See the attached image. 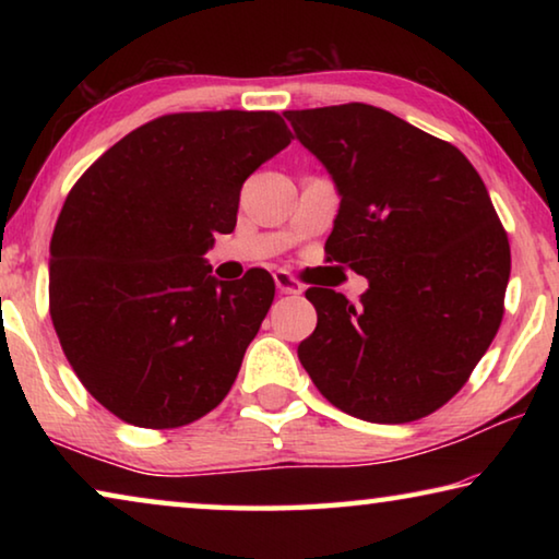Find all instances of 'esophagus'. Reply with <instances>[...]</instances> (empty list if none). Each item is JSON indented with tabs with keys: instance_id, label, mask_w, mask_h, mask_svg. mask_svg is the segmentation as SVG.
Listing matches in <instances>:
<instances>
[{
	"instance_id": "esophagus-1",
	"label": "esophagus",
	"mask_w": 559,
	"mask_h": 559,
	"mask_svg": "<svg viewBox=\"0 0 559 559\" xmlns=\"http://www.w3.org/2000/svg\"><path fill=\"white\" fill-rule=\"evenodd\" d=\"M273 281H276V288L281 296H298V293L302 290L300 283L290 276V273L286 271H276L273 273Z\"/></svg>"
}]
</instances>
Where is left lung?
<instances>
[{"instance_id":"left-lung-1","label":"left lung","mask_w":559,"mask_h":559,"mask_svg":"<svg viewBox=\"0 0 559 559\" xmlns=\"http://www.w3.org/2000/svg\"><path fill=\"white\" fill-rule=\"evenodd\" d=\"M333 177L340 210L325 251L370 288H308L318 310L298 359L330 404L406 424L437 412L503 320L510 246L484 179L459 147L365 103L286 110Z\"/></svg>"}]
</instances>
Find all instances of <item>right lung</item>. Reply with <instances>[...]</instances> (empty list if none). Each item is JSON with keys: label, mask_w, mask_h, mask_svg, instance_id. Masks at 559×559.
Listing matches in <instances>:
<instances>
[{"label": "right lung", "mask_w": 559, "mask_h": 559, "mask_svg": "<svg viewBox=\"0 0 559 559\" xmlns=\"http://www.w3.org/2000/svg\"><path fill=\"white\" fill-rule=\"evenodd\" d=\"M271 110L173 112L132 130L66 197L49 306L73 372L118 419L175 429L212 412L266 318L271 273L212 276L241 185L290 143Z\"/></svg>", "instance_id": "add662e5"}]
</instances>
